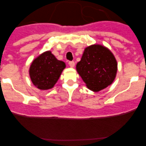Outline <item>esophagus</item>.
I'll return each instance as SVG.
<instances>
[{"instance_id":"1","label":"esophagus","mask_w":146,"mask_h":146,"mask_svg":"<svg viewBox=\"0 0 146 146\" xmlns=\"http://www.w3.org/2000/svg\"><path fill=\"white\" fill-rule=\"evenodd\" d=\"M69 66H70V67L71 68H73L75 66V62L74 61H70V62L68 63Z\"/></svg>"}]
</instances>
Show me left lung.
<instances>
[{"mask_svg": "<svg viewBox=\"0 0 146 146\" xmlns=\"http://www.w3.org/2000/svg\"><path fill=\"white\" fill-rule=\"evenodd\" d=\"M76 70L87 88L98 92L114 82L117 73V61L104 46L92 44L84 50Z\"/></svg>", "mask_w": 146, "mask_h": 146, "instance_id": "8db88e82", "label": "left lung"}]
</instances>
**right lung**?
<instances>
[{
  "label": "right lung",
  "mask_w": 146,
  "mask_h": 146,
  "mask_svg": "<svg viewBox=\"0 0 146 146\" xmlns=\"http://www.w3.org/2000/svg\"><path fill=\"white\" fill-rule=\"evenodd\" d=\"M65 68L64 61L57 59L51 51H46L32 61L29 77L36 88L47 90L54 88Z\"/></svg>",
  "instance_id": "1"
}]
</instances>
